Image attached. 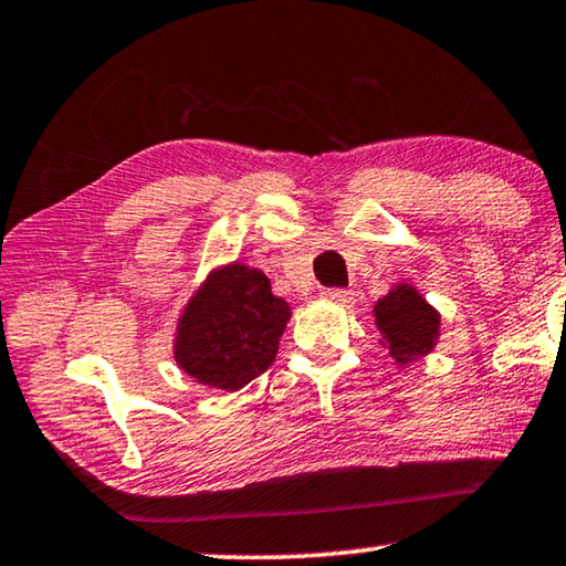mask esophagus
Returning <instances> with one entry per match:
<instances>
[{"instance_id": "obj_1", "label": "esophagus", "mask_w": 566, "mask_h": 566, "mask_svg": "<svg viewBox=\"0 0 566 566\" xmlns=\"http://www.w3.org/2000/svg\"><path fill=\"white\" fill-rule=\"evenodd\" d=\"M321 298L326 303H333V305H350L354 303V293L344 291V289H331V291H323Z\"/></svg>"}]
</instances>
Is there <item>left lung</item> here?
<instances>
[{"instance_id":"1","label":"left lung","mask_w":566,"mask_h":566,"mask_svg":"<svg viewBox=\"0 0 566 566\" xmlns=\"http://www.w3.org/2000/svg\"><path fill=\"white\" fill-rule=\"evenodd\" d=\"M370 313L381 333L378 344L403 368L429 356L441 340V313L409 281L394 283Z\"/></svg>"}]
</instances>
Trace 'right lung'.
I'll use <instances>...</instances> for the list:
<instances>
[{
  "label": "right lung",
  "mask_w": 566,
  "mask_h": 566,
  "mask_svg": "<svg viewBox=\"0 0 566 566\" xmlns=\"http://www.w3.org/2000/svg\"><path fill=\"white\" fill-rule=\"evenodd\" d=\"M293 316L263 271L230 261L210 268L172 333V358L192 381L240 391L271 368Z\"/></svg>",
  "instance_id": "add662e5"
}]
</instances>
